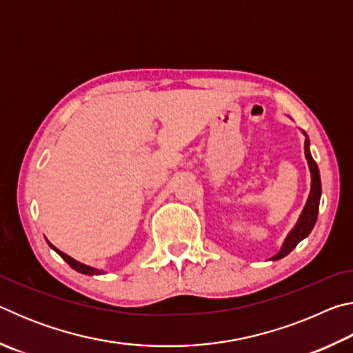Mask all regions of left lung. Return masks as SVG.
Returning <instances> with one entry per match:
<instances>
[{"instance_id":"left-lung-1","label":"left lung","mask_w":353,"mask_h":353,"mask_svg":"<svg viewBox=\"0 0 353 353\" xmlns=\"http://www.w3.org/2000/svg\"><path fill=\"white\" fill-rule=\"evenodd\" d=\"M302 134L305 135V159H307V163H308V170H310V177H312V185H310V194H308V199H307V204L303 207V210L301 213V216H299L296 225L292 227L290 230V234L286 235L285 241L282 243V246H280V250L276 254L272 255L270 260L276 261L283 259V256L288 255L292 249H294L299 243H301L303 238H307L310 235V232L313 230V227L316 224V219H318V212H319V201H321V194H322V187H321V174H319V168L318 165L312 157V152H310V139L308 135L303 132Z\"/></svg>"}]
</instances>
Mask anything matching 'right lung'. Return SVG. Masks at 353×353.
<instances>
[{
	"label": "right lung",
	"mask_w": 353,
	"mask_h": 353,
	"mask_svg": "<svg viewBox=\"0 0 353 353\" xmlns=\"http://www.w3.org/2000/svg\"><path fill=\"white\" fill-rule=\"evenodd\" d=\"M46 243L50 244V248L52 249V250H56V252L62 256V259L68 263V265L73 268L74 271H77V272H81V274H85V276H99V274H105L103 270H98V268H93V266H88V265H83V263H81V261H77V260H74V259H71L70 255H67L65 252H62V250H59L56 246H52V244L46 240Z\"/></svg>",
	"instance_id": "1"
}]
</instances>
